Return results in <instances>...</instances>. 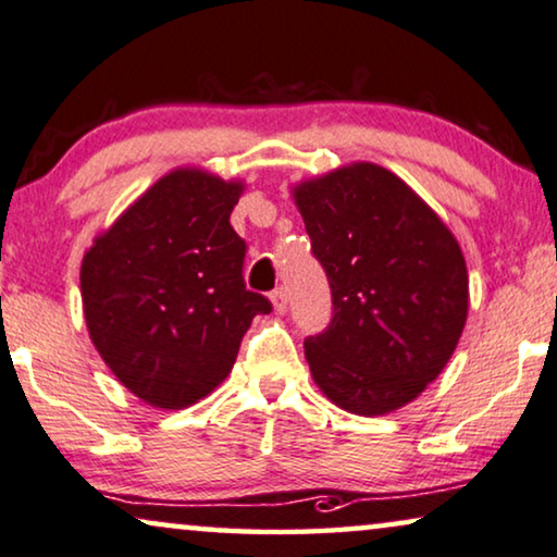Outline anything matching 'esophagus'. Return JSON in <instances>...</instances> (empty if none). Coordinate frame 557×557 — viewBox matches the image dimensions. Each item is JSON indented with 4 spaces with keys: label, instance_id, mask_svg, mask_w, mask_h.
I'll return each mask as SVG.
<instances>
[{
    "label": "esophagus",
    "instance_id": "esophagus-1",
    "mask_svg": "<svg viewBox=\"0 0 557 557\" xmlns=\"http://www.w3.org/2000/svg\"><path fill=\"white\" fill-rule=\"evenodd\" d=\"M270 300L275 305L277 312H285L287 310V289L285 287H275L270 293Z\"/></svg>",
    "mask_w": 557,
    "mask_h": 557
}]
</instances>
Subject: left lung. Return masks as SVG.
<instances>
[{"instance_id":"1","label":"left lung","mask_w":557,"mask_h":557,"mask_svg":"<svg viewBox=\"0 0 557 557\" xmlns=\"http://www.w3.org/2000/svg\"><path fill=\"white\" fill-rule=\"evenodd\" d=\"M333 318L305 338L320 391L360 417L409 404L457 348L467 264L442 219L391 171L354 163L295 189Z\"/></svg>"}]
</instances>
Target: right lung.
I'll list each match as a JSON object with an SVG mask.
<instances>
[{
  "instance_id": "obj_1",
  "label": "right lung",
  "mask_w": 557,
  "mask_h": 557,
  "mask_svg": "<svg viewBox=\"0 0 557 557\" xmlns=\"http://www.w3.org/2000/svg\"><path fill=\"white\" fill-rule=\"evenodd\" d=\"M242 184L199 169L156 182L81 268L90 341L125 388L184 409L230 375L255 315L272 302L245 285L247 245L230 214Z\"/></svg>"
}]
</instances>
